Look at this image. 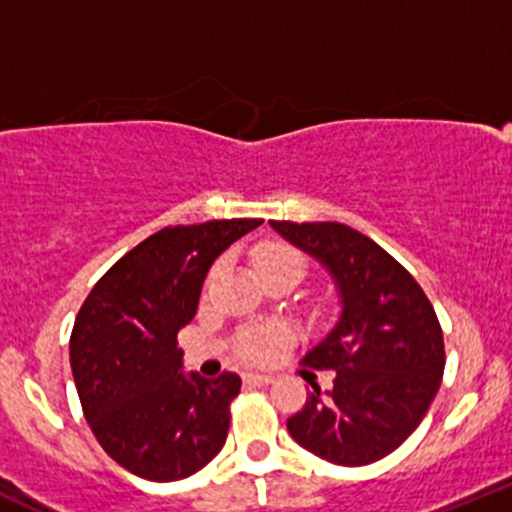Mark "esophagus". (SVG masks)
Segmentation results:
<instances>
[{
	"instance_id": "34e87169",
	"label": "esophagus",
	"mask_w": 512,
	"mask_h": 512,
	"mask_svg": "<svg viewBox=\"0 0 512 512\" xmlns=\"http://www.w3.org/2000/svg\"><path fill=\"white\" fill-rule=\"evenodd\" d=\"M245 382L247 385H255V388H265V385L272 382V375H255V372H250V375H245Z\"/></svg>"
}]
</instances>
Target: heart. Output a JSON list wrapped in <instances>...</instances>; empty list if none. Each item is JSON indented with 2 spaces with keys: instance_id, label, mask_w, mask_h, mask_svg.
<instances>
[{
  "instance_id": "obj_1",
  "label": "heart",
  "mask_w": 512,
  "mask_h": 512,
  "mask_svg": "<svg viewBox=\"0 0 512 512\" xmlns=\"http://www.w3.org/2000/svg\"><path fill=\"white\" fill-rule=\"evenodd\" d=\"M255 267L260 275L272 270H295L302 275L305 260H302L300 250H295V247L282 245V242H272V245L257 247ZM215 272L217 267L212 270L210 280L215 277ZM287 340H290V330L282 325L252 327V330L242 332L240 340H237V355L247 362H267Z\"/></svg>"
}]
</instances>
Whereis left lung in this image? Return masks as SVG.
Instances as JSON below:
<instances>
[{
	"label": "left lung",
	"instance_id": "left-lung-1",
	"mask_svg": "<svg viewBox=\"0 0 512 512\" xmlns=\"http://www.w3.org/2000/svg\"><path fill=\"white\" fill-rule=\"evenodd\" d=\"M270 225L315 255L342 297L337 327L302 357L315 370H335L332 390L312 385L287 430L327 463H377L413 435L438 395L445 370L438 315L415 277L362 232L340 222Z\"/></svg>",
	"mask_w": 512,
	"mask_h": 512
}]
</instances>
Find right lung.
Returning a JSON list of instances; mask_svg holds the SVG:
<instances>
[{
  "instance_id": "add662e5",
  "label": "right lung",
  "mask_w": 512,
  "mask_h": 512,
  "mask_svg": "<svg viewBox=\"0 0 512 512\" xmlns=\"http://www.w3.org/2000/svg\"><path fill=\"white\" fill-rule=\"evenodd\" d=\"M262 220H210L155 232L119 257L82 302L69 362L104 453L155 483L190 478L222 450L242 380L182 372L190 325L217 255Z\"/></svg>"
}]
</instances>
